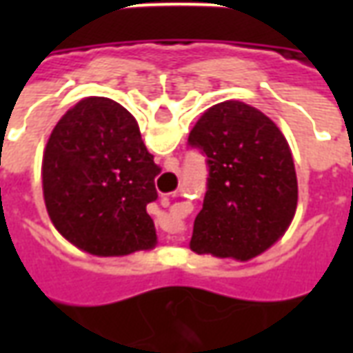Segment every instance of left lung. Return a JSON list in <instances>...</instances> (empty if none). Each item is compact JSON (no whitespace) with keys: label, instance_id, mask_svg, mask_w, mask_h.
I'll list each match as a JSON object with an SVG mask.
<instances>
[{"label":"left lung","instance_id":"left-lung-1","mask_svg":"<svg viewBox=\"0 0 353 353\" xmlns=\"http://www.w3.org/2000/svg\"><path fill=\"white\" fill-rule=\"evenodd\" d=\"M189 147L208 164L192 252L248 261L278 242L299 199L295 164L280 128L248 103L223 101L200 117Z\"/></svg>","mask_w":353,"mask_h":353}]
</instances>
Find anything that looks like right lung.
Segmentation results:
<instances>
[{
	"label": "right lung",
	"mask_w": 353,
	"mask_h": 353,
	"mask_svg": "<svg viewBox=\"0 0 353 353\" xmlns=\"http://www.w3.org/2000/svg\"><path fill=\"white\" fill-rule=\"evenodd\" d=\"M154 164L136 119L109 98L65 113L43 154V196L58 232L83 252L115 257L157 244L147 204L159 199Z\"/></svg>",
	"instance_id": "add662e5"
}]
</instances>
